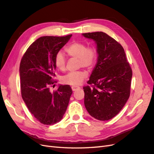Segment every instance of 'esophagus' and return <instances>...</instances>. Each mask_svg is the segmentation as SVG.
I'll list each match as a JSON object with an SVG mask.
<instances>
[{
  "instance_id": "obj_1",
  "label": "esophagus",
  "mask_w": 154,
  "mask_h": 154,
  "mask_svg": "<svg viewBox=\"0 0 154 154\" xmlns=\"http://www.w3.org/2000/svg\"><path fill=\"white\" fill-rule=\"evenodd\" d=\"M71 88H72L73 91H75L76 90H77V89H79L80 87H77V86H72V87H71Z\"/></svg>"
}]
</instances>
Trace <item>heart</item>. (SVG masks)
<instances>
[{"mask_svg":"<svg viewBox=\"0 0 154 154\" xmlns=\"http://www.w3.org/2000/svg\"><path fill=\"white\" fill-rule=\"evenodd\" d=\"M66 51L69 56L78 58L79 67H90L94 66L97 58V52L94 48H87V45L80 42H73L66 48ZM66 59L62 52H58L54 58L56 67L60 70H64ZM87 77L84 71L69 72L62 78V83L70 85H79Z\"/></svg>","mask_w":154,"mask_h":154,"instance_id":"heart-1","label":"heart"}]
</instances>
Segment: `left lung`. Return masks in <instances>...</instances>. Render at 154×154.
I'll return each mask as SVG.
<instances>
[{"label": "left lung", "mask_w": 154, "mask_h": 154, "mask_svg": "<svg viewBox=\"0 0 154 154\" xmlns=\"http://www.w3.org/2000/svg\"><path fill=\"white\" fill-rule=\"evenodd\" d=\"M96 45L97 62L84 87V103L90 115L108 121L119 113L130 96L132 69L123 48L103 32L83 33Z\"/></svg>", "instance_id": "obj_1"}]
</instances>
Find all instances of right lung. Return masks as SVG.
I'll use <instances>...</instances> for the list:
<instances>
[{
	"mask_svg": "<svg viewBox=\"0 0 154 154\" xmlns=\"http://www.w3.org/2000/svg\"><path fill=\"white\" fill-rule=\"evenodd\" d=\"M71 36L38 38L21 60V96L31 113L44 125H51L62 119L73 92L68 85H60L56 91H50V87L56 83L53 80L55 56Z\"/></svg>",
	"mask_w": 154,
	"mask_h": 154,
	"instance_id": "right-lung-1",
	"label": "right lung"
}]
</instances>
